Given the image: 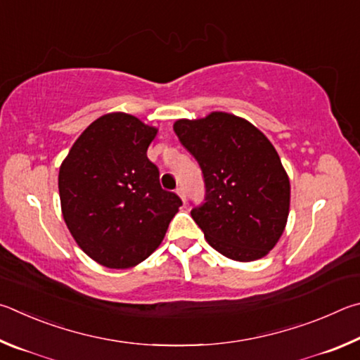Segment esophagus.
Masks as SVG:
<instances>
[{
  "mask_svg": "<svg viewBox=\"0 0 360 360\" xmlns=\"http://www.w3.org/2000/svg\"><path fill=\"white\" fill-rule=\"evenodd\" d=\"M176 194H179V196L181 198V200H184V202H185V200H186V194H185V188H184V186L176 188Z\"/></svg>",
  "mask_w": 360,
  "mask_h": 360,
  "instance_id": "1",
  "label": "esophagus"
}]
</instances>
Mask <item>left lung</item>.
Here are the masks:
<instances>
[{
  "label": "left lung",
  "mask_w": 360,
  "mask_h": 360,
  "mask_svg": "<svg viewBox=\"0 0 360 360\" xmlns=\"http://www.w3.org/2000/svg\"><path fill=\"white\" fill-rule=\"evenodd\" d=\"M174 131L202 170L205 198L191 217L210 247L242 262L266 256L285 231L291 194L274 145L226 112L179 120Z\"/></svg>",
  "instance_id": "obj_1"
}]
</instances>
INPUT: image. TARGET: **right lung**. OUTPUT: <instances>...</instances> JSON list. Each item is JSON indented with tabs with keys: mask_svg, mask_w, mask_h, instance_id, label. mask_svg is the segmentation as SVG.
<instances>
[{
	"mask_svg": "<svg viewBox=\"0 0 360 360\" xmlns=\"http://www.w3.org/2000/svg\"><path fill=\"white\" fill-rule=\"evenodd\" d=\"M156 128L107 113L82 132L63 161V218L79 247L110 269L142 262L162 242L181 199L160 184L147 158Z\"/></svg>",
	"mask_w": 360,
	"mask_h": 360,
	"instance_id": "add662e5",
	"label": "right lung"
}]
</instances>
